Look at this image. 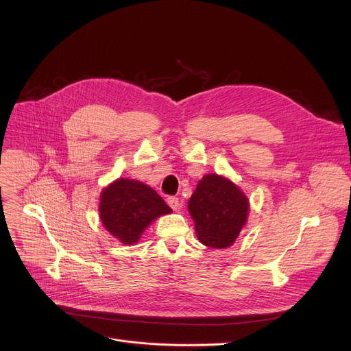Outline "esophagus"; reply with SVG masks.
<instances>
[{
    "label": "esophagus",
    "instance_id": "34e87169",
    "mask_svg": "<svg viewBox=\"0 0 351 351\" xmlns=\"http://www.w3.org/2000/svg\"><path fill=\"white\" fill-rule=\"evenodd\" d=\"M166 202H168V205L173 209V210H178L179 209V199L175 197V196H169L168 199H166Z\"/></svg>",
    "mask_w": 351,
    "mask_h": 351
}]
</instances>
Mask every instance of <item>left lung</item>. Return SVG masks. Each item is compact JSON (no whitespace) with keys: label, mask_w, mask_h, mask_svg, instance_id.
<instances>
[{"label":"left lung","mask_w":351,"mask_h":351,"mask_svg":"<svg viewBox=\"0 0 351 351\" xmlns=\"http://www.w3.org/2000/svg\"><path fill=\"white\" fill-rule=\"evenodd\" d=\"M250 204L245 192L230 179L209 173L197 182L188 202L200 243L225 249L234 243L246 226Z\"/></svg>","instance_id":"obj_1"}]
</instances>
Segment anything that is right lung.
I'll return each mask as SVG.
<instances>
[{"instance_id":"1","label":"right lung","mask_w":351,"mask_h":351,"mask_svg":"<svg viewBox=\"0 0 351 351\" xmlns=\"http://www.w3.org/2000/svg\"><path fill=\"white\" fill-rule=\"evenodd\" d=\"M98 210L104 228L128 246L138 243L155 219L172 213L156 191L139 180L125 178L102 189Z\"/></svg>"}]
</instances>
